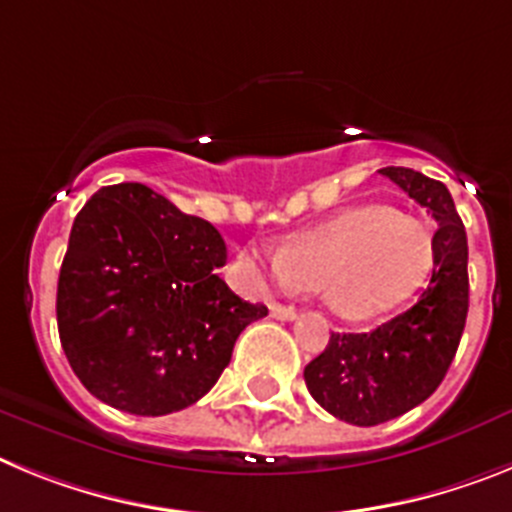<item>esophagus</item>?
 I'll return each mask as SVG.
<instances>
[{"instance_id":"obj_1","label":"esophagus","mask_w":512,"mask_h":512,"mask_svg":"<svg viewBox=\"0 0 512 512\" xmlns=\"http://www.w3.org/2000/svg\"><path fill=\"white\" fill-rule=\"evenodd\" d=\"M270 314H273L275 319H281V322H293V319L299 317V311L293 309V306H281V304L270 306Z\"/></svg>"}]
</instances>
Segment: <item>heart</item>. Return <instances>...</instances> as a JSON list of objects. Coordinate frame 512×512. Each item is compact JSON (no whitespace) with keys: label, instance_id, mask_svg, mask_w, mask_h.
<instances>
[{"label":"heart","instance_id":"obj_1","mask_svg":"<svg viewBox=\"0 0 512 512\" xmlns=\"http://www.w3.org/2000/svg\"><path fill=\"white\" fill-rule=\"evenodd\" d=\"M433 257V234L415 216L358 206L299 234L268 262L257 252L242 260L286 288H319L337 317L366 322L412 296L433 270Z\"/></svg>","mask_w":512,"mask_h":512}]
</instances>
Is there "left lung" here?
I'll return each instance as SVG.
<instances>
[{
  "label": "left lung",
  "instance_id": "left-lung-1",
  "mask_svg": "<svg viewBox=\"0 0 512 512\" xmlns=\"http://www.w3.org/2000/svg\"><path fill=\"white\" fill-rule=\"evenodd\" d=\"M379 172L420 203L438 229L433 273L420 299L371 332H332L327 348L304 368L311 397L361 428L410 412L441 386L469 311V247L448 188L407 167Z\"/></svg>",
  "mask_w": 512,
  "mask_h": 512
}]
</instances>
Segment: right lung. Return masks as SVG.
<instances>
[{"label":"right lung","instance_id":"obj_1","mask_svg":"<svg viewBox=\"0 0 512 512\" xmlns=\"http://www.w3.org/2000/svg\"><path fill=\"white\" fill-rule=\"evenodd\" d=\"M216 226L141 182L100 188L77 213L56 293L61 348L84 389L131 415L195 404L229 366L234 342L268 306L219 275Z\"/></svg>","mask_w":512,"mask_h":512}]
</instances>
